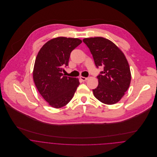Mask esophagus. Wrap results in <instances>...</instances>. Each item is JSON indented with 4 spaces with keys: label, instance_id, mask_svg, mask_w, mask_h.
<instances>
[{
    "label": "esophagus",
    "instance_id": "34e87169",
    "mask_svg": "<svg viewBox=\"0 0 157 157\" xmlns=\"http://www.w3.org/2000/svg\"><path fill=\"white\" fill-rule=\"evenodd\" d=\"M80 78L82 81H86V80L88 79V78L85 77H82V76H80Z\"/></svg>",
    "mask_w": 157,
    "mask_h": 157
}]
</instances>
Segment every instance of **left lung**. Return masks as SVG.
Wrapping results in <instances>:
<instances>
[{"label": "left lung", "instance_id": "obj_1", "mask_svg": "<svg viewBox=\"0 0 157 157\" xmlns=\"http://www.w3.org/2000/svg\"><path fill=\"white\" fill-rule=\"evenodd\" d=\"M83 42L90 49L96 67H103L97 76L98 86L92 90L95 97L106 105L118 102L128 90L131 80L125 56L111 40L101 37L86 38Z\"/></svg>", "mask_w": 157, "mask_h": 157}]
</instances>
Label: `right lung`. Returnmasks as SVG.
Segmentation results:
<instances>
[{
    "label": "right lung",
    "instance_id": "add662e5",
    "mask_svg": "<svg viewBox=\"0 0 157 157\" xmlns=\"http://www.w3.org/2000/svg\"><path fill=\"white\" fill-rule=\"evenodd\" d=\"M82 41L59 37L46 42L36 57L33 79L40 95L54 108H60L71 100L80 83L78 78L65 76L71 52Z\"/></svg>",
    "mask_w": 157,
    "mask_h": 157
}]
</instances>
